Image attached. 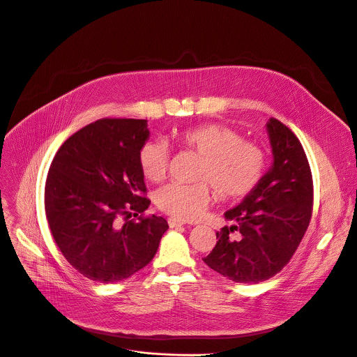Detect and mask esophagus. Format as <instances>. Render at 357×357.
<instances>
[{
    "instance_id": "1",
    "label": "esophagus",
    "mask_w": 357,
    "mask_h": 357,
    "mask_svg": "<svg viewBox=\"0 0 357 357\" xmlns=\"http://www.w3.org/2000/svg\"><path fill=\"white\" fill-rule=\"evenodd\" d=\"M168 225H169V227H172V229H176V227H181V226H183L185 223H183L182 220H179V219H175V218H169V219H168Z\"/></svg>"
}]
</instances>
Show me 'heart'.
Here are the masks:
<instances>
[{"mask_svg":"<svg viewBox=\"0 0 357 357\" xmlns=\"http://www.w3.org/2000/svg\"><path fill=\"white\" fill-rule=\"evenodd\" d=\"M179 144L202 157L195 185L168 183L157 190L155 205L182 222L199 219L212 200L211 188L225 202L247 196L261 181L267 154L256 142L244 141L234 130L220 124L189 127L178 134ZM145 179L160 182L169 165V146L164 139L146 141L138 154Z\"/></svg>","mask_w":357,"mask_h":357,"instance_id":"1","label":"heart"}]
</instances>
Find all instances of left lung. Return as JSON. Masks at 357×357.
<instances>
[{
    "instance_id": "1",
    "label": "left lung",
    "mask_w": 357,
    "mask_h": 357,
    "mask_svg": "<svg viewBox=\"0 0 357 357\" xmlns=\"http://www.w3.org/2000/svg\"><path fill=\"white\" fill-rule=\"evenodd\" d=\"M266 127L273 165L240 205L225 213L233 225L216 233L215 248L203 259L216 273L241 284H257L280 273L312 216V174L299 139L275 119Z\"/></svg>"
}]
</instances>
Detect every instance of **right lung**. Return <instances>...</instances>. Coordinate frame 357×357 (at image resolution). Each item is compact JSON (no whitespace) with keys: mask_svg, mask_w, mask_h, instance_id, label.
I'll list each match as a JSON object with an SVG mask.
<instances>
[{"mask_svg":"<svg viewBox=\"0 0 357 357\" xmlns=\"http://www.w3.org/2000/svg\"><path fill=\"white\" fill-rule=\"evenodd\" d=\"M148 138L146 120H97L69 137L50 164L47 225L63 257L89 280L131 277L154 259L169 227L155 215L130 220L151 203L138 161Z\"/></svg>","mask_w":357,"mask_h":357,"instance_id":"add662e5","label":"right lung"}]
</instances>
